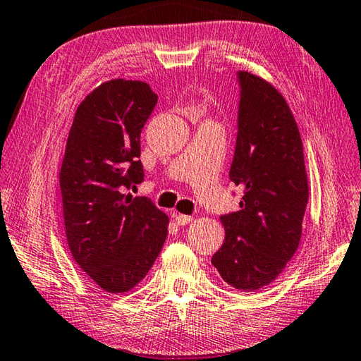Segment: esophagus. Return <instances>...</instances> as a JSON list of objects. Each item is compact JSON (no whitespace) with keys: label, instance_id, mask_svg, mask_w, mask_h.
<instances>
[{"label":"esophagus","instance_id":"obj_1","mask_svg":"<svg viewBox=\"0 0 361 361\" xmlns=\"http://www.w3.org/2000/svg\"><path fill=\"white\" fill-rule=\"evenodd\" d=\"M174 219H176L177 225H187L193 220L192 216H185V214H174Z\"/></svg>","mask_w":361,"mask_h":361}]
</instances>
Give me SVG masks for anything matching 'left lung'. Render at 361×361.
<instances>
[{
    "mask_svg": "<svg viewBox=\"0 0 361 361\" xmlns=\"http://www.w3.org/2000/svg\"><path fill=\"white\" fill-rule=\"evenodd\" d=\"M238 136L230 179L241 209L220 217L225 241L212 257L222 279L241 292L269 286L301 239L309 198L298 125L287 101L262 78L238 71Z\"/></svg>",
    "mask_w": 361,
    "mask_h": 361,
    "instance_id": "obj_1",
    "label": "left lung"
}]
</instances>
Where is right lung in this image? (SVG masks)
I'll return each instance as SVG.
<instances>
[{
	"mask_svg": "<svg viewBox=\"0 0 361 361\" xmlns=\"http://www.w3.org/2000/svg\"><path fill=\"white\" fill-rule=\"evenodd\" d=\"M158 97L141 80L112 79L79 104L60 169L66 241L74 262L107 293L130 292L155 263L168 216L145 197L141 131Z\"/></svg>",
	"mask_w": 361,
	"mask_h": 361,
	"instance_id": "obj_1",
	"label": "right lung"
}]
</instances>
